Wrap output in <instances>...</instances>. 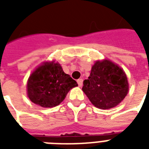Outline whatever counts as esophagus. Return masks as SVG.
Returning a JSON list of instances; mask_svg holds the SVG:
<instances>
[{
    "instance_id": "1",
    "label": "esophagus",
    "mask_w": 149,
    "mask_h": 149,
    "mask_svg": "<svg viewBox=\"0 0 149 149\" xmlns=\"http://www.w3.org/2000/svg\"><path fill=\"white\" fill-rule=\"evenodd\" d=\"M83 79H77V84H78V85H79V86H83Z\"/></svg>"
}]
</instances>
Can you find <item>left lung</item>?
Returning <instances> with one entry per match:
<instances>
[{"label":"left lung","instance_id":"8db88e82","mask_svg":"<svg viewBox=\"0 0 149 149\" xmlns=\"http://www.w3.org/2000/svg\"><path fill=\"white\" fill-rule=\"evenodd\" d=\"M95 107L100 109L114 107L128 92V83L124 70L109 60L97 61L82 88Z\"/></svg>","mask_w":149,"mask_h":149}]
</instances>
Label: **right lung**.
<instances>
[{
	"label": "right lung",
	"mask_w": 149,
	"mask_h": 149,
	"mask_svg": "<svg viewBox=\"0 0 149 149\" xmlns=\"http://www.w3.org/2000/svg\"><path fill=\"white\" fill-rule=\"evenodd\" d=\"M77 86L76 80L65 74L58 63H45L29 77L28 96L34 104L52 107L60 104L68 92Z\"/></svg>",
	"instance_id": "obj_1"
}]
</instances>
